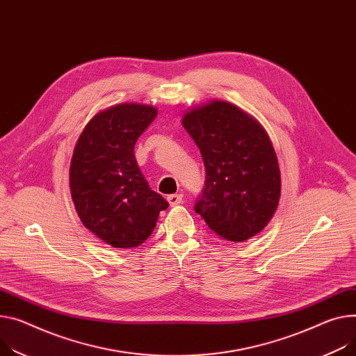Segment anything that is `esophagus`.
Returning a JSON list of instances; mask_svg holds the SVG:
<instances>
[{
	"label": "esophagus",
	"mask_w": 356,
	"mask_h": 356,
	"mask_svg": "<svg viewBox=\"0 0 356 356\" xmlns=\"http://www.w3.org/2000/svg\"><path fill=\"white\" fill-rule=\"evenodd\" d=\"M182 194H172V195H168L167 197V200H168V202H170V205L171 207H175V205H179L181 202H182Z\"/></svg>",
	"instance_id": "34e87169"
}]
</instances>
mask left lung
<instances>
[{"instance_id":"8db88e82","label":"left lung","mask_w":356,"mask_h":356,"mask_svg":"<svg viewBox=\"0 0 356 356\" xmlns=\"http://www.w3.org/2000/svg\"><path fill=\"white\" fill-rule=\"evenodd\" d=\"M182 125L205 165L195 212L224 239L255 236L275 213L281 195L278 159L266 132L252 117L222 101L193 109Z\"/></svg>"}]
</instances>
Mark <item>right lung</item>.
Here are the masks:
<instances>
[{
  "label": "right lung",
  "instance_id": "add662e5",
  "mask_svg": "<svg viewBox=\"0 0 356 356\" xmlns=\"http://www.w3.org/2000/svg\"><path fill=\"white\" fill-rule=\"evenodd\" d=\"M156 117L154 106L120 104L84 128L70 168L71 195L81 222L114 248L141 245L168 202L152 191L134 147Z\"/></svg>",
  "mask_w": 356,
  "mask_h": 356
}]
</instances>
